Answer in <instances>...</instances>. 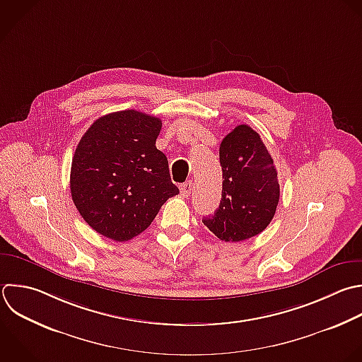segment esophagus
I'll list each match as a JSON object with an SVG mask.
<instances>
[{
    "label": "esophagus",
    "instance_id": "obj_1",
    "mask_svg": "<svg viewBox=\"0 0 362 362\" xmlns=\"http://www.w3.org/2000/svg\"><path fill=\"white\" fill-rule=\"evenodd\" d=\"M192 185H194L192 181H187V182L181 184V187H180L181 195H182V197H188V195L191 194V191H192Z\"/></svg>",
    "mask_w": 362,
    "mask_h": 362
}]
</instances>
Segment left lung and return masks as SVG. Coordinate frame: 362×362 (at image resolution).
I'll return each instance as SVG.
<instances>
[{"instance_id":"1","label":"left lung","mask_w":362,"mask_h":362,"mask_svg":"<svg viewBox=\"0 0 362 362\" xmlns=\"http://www.w3.org/2000/svg\"><path fill=\"white\" fill-rule=\"evenodd\" d=\"M222 198L202 219L221 240L240 242L263 232L274 216L280 185L273 158L249 126L235 127L219 146Z\"/></svg>"}]
</instances>
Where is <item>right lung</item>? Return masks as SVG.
<instances>
[{
    "label": "right lung",
    "mask_w": 362,
    "mask_h": 362,
    "mask_svg": "<svg viewBox=\"0 0 362 362\" xmlns=\"http://www.w3.org/2000/svg\"><path fill=\"white\" fill-rule=\"evenodd\" d=\"M161 120L137 110L98 119L82 136L71 168V194L98 233L126 242L146 230L163 204L180 194L157 150Z\"/></svg>",
    "instance_id": "1"
}]
</instances>
